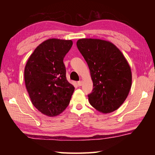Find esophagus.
<instances>
[{
  "label": "esophagus",
  "mask_w": 155,
  "mask_h": 155,
  "mask_svg": "<svg viewBox=\"0 0 155 155\" xmlns=\"http://www.w3.org/2000/svg\"><path fill=\"white\" fill-rule=\"evenodd\" d=\"M77 84H78V86H81V85H83V81H78V82H77Z\"/></svg>",
  "instance_id": "esophagus-1"
}]
</instances>
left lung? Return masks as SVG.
Wrapping results in <instances>:
<instances>
[{"label": "left lung", "mask_w": 155, "mask_h": 155, "mask_svg": "<svg viewBox=\"0 0 155 155\" xmlns=\"http://www.w3.org/2000/svg\"><path fill=\"white\" fill-rule=\"evenodd\" d=\"M78 51L90 70L94 88L89 102L98 111H115L125 101L132 84L130 65L114 44L98 39H80Z\"/></svg>", "instance_id": "8db88e82"}]
</instances>
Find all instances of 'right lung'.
<instances>
[{
	"instance_id": "right-lung-1",
	"label": "right lung",
	"mask_w": 155,
	"mask_h": 155,
	"mask_svg": "<svg viewBox=\"0 0 155 155\" xmlns=\"http://www.w3.org/2000/svg\"><path fill=\"white\" fill-rule=\"evenodd\" d=\"M72 44V40L48 39L37 47L26 64L25 81L31 101L38 111L50 117L66 109L74 92L64 64Z\"/></svg>"
}]
</instances>
